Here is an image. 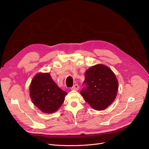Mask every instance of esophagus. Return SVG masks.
Here are the masks:
<instances>
[{
	"label": "esophagus",
	"instance_id": "34e87169",
	"mask_svg": "<svg viewBox=\"0 0 149 149\" xmlns=\"http://www.w3.org/2000/svg\"><path fill=\"white\" fill-rule=\"evenodd\" d=\"M71 90H75V91H78L79 90V86L78 84H75L74 85L72 88H71Z\"/></svg>",
	"mask_w": 149,
	"mask_h": 149
}]
</instances>
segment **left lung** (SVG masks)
I'll use <instances>...</instances> for the list:
<instances>
[{
  "label": "left lung",
  "mask_w": 149,
  "mask_h": 149,
  "mask_svg": "<svg viewBox=\"0 0 149 149\" xmlns=\"http://www.w3.org/2000/svg\"><path fill=\"white\" fill-rule=\"evenodd\" d=\"M84 75L86 88L81 90V95L92 109L105 110L117 95L118 82L115 73L108 66L97 64L87 70Z\"/></svg>",
  "instance_id": "8db88e82"
}]
</instances>
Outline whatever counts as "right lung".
<instances>
[{
	"mask_svg": "<svg viewBox=\"0 0 149 149\" xmlns=\"http://www.w3.org/2000/svg\"><path fill=\"white\" fill-rule=\"evenodd\" d=\"M67 92L61 89L49 73H39L29 86L31 99L35 106L45 113L57 111L64 102Z\"/></svg>",
	"mask_w": 149,
	"mask_h": 149,
	"instance_id": "1",
	"label": "right lung"
}]
</instances>
